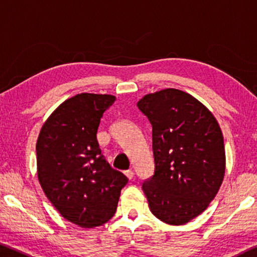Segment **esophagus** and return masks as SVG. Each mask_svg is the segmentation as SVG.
Instances as JSON below:
<instances>
[{"label":"esophagus","mask_w":257,"mask_h":257,"mask_svg":"<svg viewBox=\"0 0 257 257\" xmlns=\"http://www.w3.org/2000/svg\"><path fill=\"white\" fill-rule=\"evenodd\" d=\"M124 173H125V176L127 177L128 179H133V177H134V172L132 171V170H127V171H125Z\"/></svg>","instance_id":"1"}]
</instances>
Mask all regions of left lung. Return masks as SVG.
<instances>
[{"label":"left lung","instance_id":"1","mask_svg":"<svg viewBox=\"0 0 257 257\" xmlns=\"http://www.w3.org/2000/svg\"><path fill=\"white\" fill-rule=\"evenodd\" d=\"M153 127L155 171L144 181L154 216L184 225L206 210L223 183L225 149L214 115L191 94L175 88L137 103Z\"/></svg>","mask_w":257,"mask_h":257}]
</instances>
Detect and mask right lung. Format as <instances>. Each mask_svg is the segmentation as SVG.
<instances>
[{
    "mask_svg": "<svg viewBox=\"0 0 257 257\" xmlns=\"http://www.w3.org/2000/svg\"><path fill=\"white\" fill-rule=\"evenodd\" d=\"M116 97L81 93L68 98L42 125L37 141L38 178L66 220L80 227L104 224L115 215L127 177L101 154L96 133Z\"/></svg>",
    "mask_w": 257,
    "mask_h": 257,
    "instance_id": "1",
    "label": "right lung"
}]
</instances>
